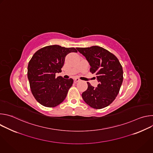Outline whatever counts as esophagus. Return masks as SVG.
I'll return each instance as SVG.
<instances>
[{"instance_id":"obj_1","label":"esophagus","mask_w":153,"mask_h":153,"mask_svg":"<svg viewBox=\"0 0 153 153\" xmlns=\"http://www.w3.org/2000/svg\"><path fill=\"white\" fill-rule=\"evenodd\" d=\"M80 80L79 79V78H77V77H76V78H75L74 79V81L75 82H79Z\"/></svg>"}]
</instances>
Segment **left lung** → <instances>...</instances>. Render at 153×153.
Segmentation results:
<instances>
[{"label":"left lung","instance_id":"left-lung-1","mask_svg":"<svg viewBox=\"0 0 153 153\" xmlns=\"http://www.w3.org/2000/svg\"><path fill=\"white\" fill-rule=\"evenodd\" d=\"M90 65L99 82L94 88L89 82L88 88L82 94L86 103L95 109L110 105L117 96L123 82V69L118 59L111 53L98 46L77 48Z\"/></svg>","mask_w":153,"mask_h":153}]
</instances>
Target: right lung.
Returning <instances> with one entry per match:
<instances>
[{
  "instance_id": "right-lung-1",
  "label": "right lung",
  "mask_w": 153,
  "mask_h": 153,
  "mask_svg": "<svg viewBox=\"0 0 153 153\" xmlns=\"http://www.w3.org/2000/svg\"><path fill=\"white\" fill-rule=\"evenodd\" d=\"M73 52L77 51L74 48L50 45L37 51L30 60L27 74L31 91L42 105L55 107L66 98L73 80L56 77V74L62 72L65 57Z\"/></svg>"
}]
</instances>
